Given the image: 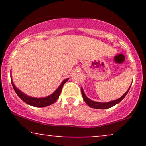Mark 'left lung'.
I'll return each instance as SVG.
<instances>
[{"label": "left lung", "instance_id": "left-lung-1", "mask_svg": "<svg viewBox=\"0 0 146 146\" xmlns=\"http://www.w3.org/2000/svg\"><path fill=\"white\" fill-rule=\"evenodd\" d=\"M130 86H131V85H130ZM130 88H128V90L125 92L124 94L122 95L121 98L117 99V100H113V101L108 102H94V101H93V100H90V99H88V98H87V97L86 96V95H85L84 92L82 87L81 91H82V95L84 100V102H86V104L88 105V106L91 107V108H96V109H107V108H110V107L116 105L117 104L119 103L120 102L122 101V100H123V99L124 98L125 96H126L127 93H128L129 90H130Z\"/></svg>", "mask_w": 146, "mask_h": 146}]
</instances>
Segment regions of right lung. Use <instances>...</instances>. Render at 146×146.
<instances>
[{
	"label": "right lung",
	"instance_id": "1",
	"mask_svg": "<svg viewBox=\"0 0 146 146\" xmlns=\"http://www.w3.org/2000/svg\"><path fill=\"white\" fill-rule=\"evenodd\" d=\"M68 80V78L64 80L61 83V84L60 85V86L58 87V88H57V89L55 90V91L53 92L51 95H49V96L45 97V98H32V97L28 96V95H27L26 94H25V93H23V92L21 91L19 89H18V88L16 87V86L14 84V83H13L12 79L11 78V84H12L13 88H14L15 92H16V94L18 95V96L26 104L35 107H45V106H48L55 103V102H56V100L58 99V98H59L60 93H61L62 88L63 85Z\"/></svg>",
	"mask_w": 146,
	"mask_h": 146
}]
</instances>
